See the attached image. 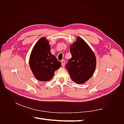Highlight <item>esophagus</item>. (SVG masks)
Wrapping results in <instances>:
<instances>
[{
    "instance_id": "1",
    "label": "esophagus",
    "mask_w": 124,
    "mask_h": 124,
    "mask_svg": "<svg viewBox=\"0 0 124 124\" xmlns=\"http://www.w3.org/2000/svg\"><path fill=\"white\" fill-rule=\"evenodd\" d=\"M61 63H62V66H65V62L64 60H62V62H61Z\"/></svg>"
}]
</instances>
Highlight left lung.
Returning a JSON list of instances; mask_svg holds the SVG:
<instances>
[{"instance_id":"left-lung-1","label":"left lung","mask_w":124,"mask_h":124,"mask_svg":"<svg viewBox=\"0 0 124 124\" xmlns=\"http://www.w3.org/2000/svg\"><path fill=\"white\" fill-rule=\"evenodd\" d=\"M72 57L65 68L70 78L77 84H84L94 74L96 68V58L90 46L80 37L70 45Z\"/></svg>"}]
</instances>
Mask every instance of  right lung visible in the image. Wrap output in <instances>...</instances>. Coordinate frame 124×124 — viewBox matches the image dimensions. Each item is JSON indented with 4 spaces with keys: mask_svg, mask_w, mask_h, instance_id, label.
I'll use <instances>...</instances> for the list:
<instances>
[{
    "mask_svg": "<svg viewBox=\"0 0 124 124\" xmlns=\"http://www.w3.org/2000/svg\"><path fill=\"white\" fill-rule=\"evenodd\" d=\"M29 65L34 78L45 82L53 78L55 71L60 68L61 62L51 53L49 41L43 37L38 40L32 49Z\"/></svg>",
    "mask_w": 124,
    "mask_h": 124,
    "instance_id": "obj_1",
    "label": "right lung"
}]
</instances>
